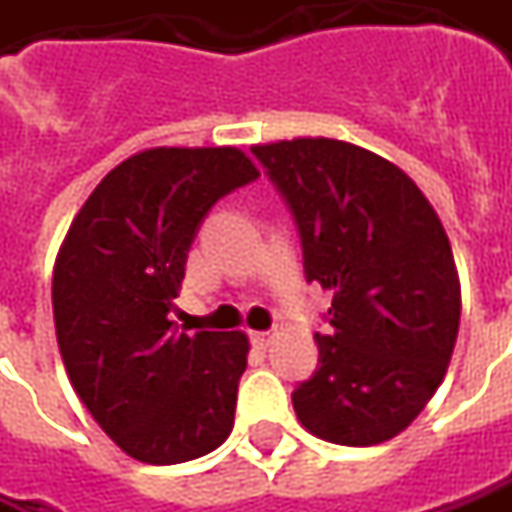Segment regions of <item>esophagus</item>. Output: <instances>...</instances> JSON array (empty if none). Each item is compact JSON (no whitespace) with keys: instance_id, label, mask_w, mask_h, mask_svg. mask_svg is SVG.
I'll return each mask as SVG.
<instances>
[{"instance_id":"esophagus-1","label":"esophagus","mask_w":512,"mask_h":512,"mask_svg":"<svg viewBox=\"0 0 512 512\" xmlns=\"http://www.w3.org/2000/svg\"><path fill=\"white\" fill-rule=\"evenodd\" d=\"M249 340H252V345H255V348L266 351V348L272 345V334H269V331H252V334H249Z\"/></svg>"}]
</instances>
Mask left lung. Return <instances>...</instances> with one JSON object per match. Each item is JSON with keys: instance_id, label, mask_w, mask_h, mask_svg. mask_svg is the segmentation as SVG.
<instances>
[{"instance_id": "left-lung-1", "label": "left lung", "mask_w": 512, "mask_h": 512, "mask_svg": "<svg viewBox=\"0 0 512 512\" xmlns=\"http://www.w3.org/2000/svg\"><path fill=\"white\" fill-rule=\"evenodd\" d=\"M289 203L306 280L334 291L320 365L291 394L300 425L368 448L414 422L442 385L462 291L422 189L391 161L334 138L252 147Z\"/></svg>"}]
</instances>
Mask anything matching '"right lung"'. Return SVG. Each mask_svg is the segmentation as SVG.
Wrapping results in <instances>:
<instances>
[{
	"label": "right lung",
	"mask_w": 512,
	"mask_h": 512,
	"mask_svg": "<svg viewBox=\"0 0 512 512\" xmlns=\"http://www.w3.org/2000/svg\"><path fill=\"white\" fill-rule=\"evenodd\" d=\"M257 175L238 147L138 152L104 175L59 249L53 320L67 377L138 462H189L232 433L246 334H178L169 311L203 218Z\"/></svg>",
	"instance_id": "add662e5"
}]
</instances>
